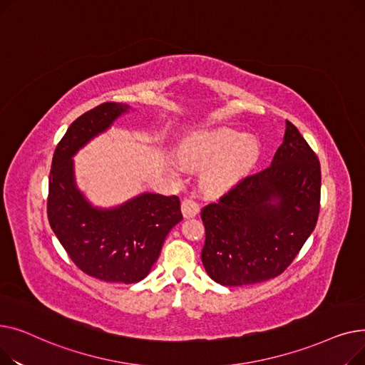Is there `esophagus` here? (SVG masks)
Masks as SVG:
<instances>
[{"label": "esophagus", "instance_id": "obj_1", "mask_svg": "<svg viewBox=\"0 0 365 365\" xmlns=\"http://www.w3.org/2000/svg\"><path fill=\"white\" fill-rule=\"evenodd\" d=\"M200 213V205L192 200H185L182 202V215L185 219L195 217Z\"/></svg>", "mask_w": 365, "mask_h": 365}]
</instances>
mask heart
<instances>
[{"mask_svg":"<svg viewBox=\"0 0 365 365\" xmlns=\"http://www.w3.org/2000/svg\"><path fill=\"white\" fill-rule=\"evenodd\" d=\"M262 153L255 136L231 128L189 133L178 149V158L187 168L204 170L201 185L210 194L234 187L257 164Z\"/></svg>","mask_w":365,"mask_h":365,"instance_id":"1","label":"heart"}]
</instances>
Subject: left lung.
Here are the masks:
<instances>
[{
  "mask_svg": "<svg viewBox=\"0 0 365 365\" xmlns=\"http://www.w3.org/2000/svg\"><path fill=\"white\" fill-rule=\"evenodd\" d=\"M321 167L299 130L285 121L271 165L201 210L208 277L238 287L278 277L314 232Z\"/></svg>",
  "mask_w": 365,
  "mask_h": 365,
  "instance_id": "obj_1",
  "label": "left lung"
}]
</instances>
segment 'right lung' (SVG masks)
Wrapping results in <instances>:
<instances>
[{"instance_id":"right-lung-1","label":"right lung","mask_w":365,"mask_h":365,"mask_svg":"<svg viewBox=\"0 0 365 365\" xmlns=\"http://www.w3.org/2000/svg\"><path fill=\"white\" fill-rule=\"evenodd\" d=\"M130 105L108 102L76 118L57 145L48 178V222L72 262L106 282L142 281L157 262L168 232L182 220L176 195L142 192L123 204L99 207L76 185L73 157Z\"/></svg>"}]
</instances>
